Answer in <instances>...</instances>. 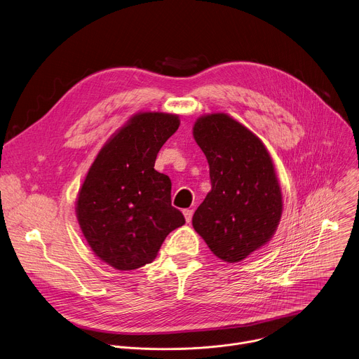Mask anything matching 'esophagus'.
Returning <instances> with one entry per match:
<instances>
[{
    "instance_id": "34e87169",
    "label": "esophagus",
    "mask_w": 359,
    "mask_h": 359,
    "mask_svg": "<svg viewBox=\"0 0 359 359\" xmlns=\"http://www.w3.org/2000/svg\"><path fill=\"white\" fill-rule=\"evenodd\" d=\"M183 215H184L186 222H190V221H191V217H193V210H190V208L183 210Z\"/></svg>"
}]
</instances>
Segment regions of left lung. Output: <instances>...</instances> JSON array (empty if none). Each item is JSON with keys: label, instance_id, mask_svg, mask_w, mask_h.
<instances>
[{"label": "left lung", "instance_id": "left-lung-1", "mask_svg": "<svg viewBox=\"0 0 359 359\" xmlns=\"http://www.w3.org/2000/svg\"><path fill=\"white\" fill-rule=\"evenodd\" d=\"M193 137L211 180L193 228L217 258L241 262L272 240L280 222L283 197L273 161L264 142L225 112L197 118Z\"/></svg>", "mask_w": 359, "mask_h": 359}]
</instances>
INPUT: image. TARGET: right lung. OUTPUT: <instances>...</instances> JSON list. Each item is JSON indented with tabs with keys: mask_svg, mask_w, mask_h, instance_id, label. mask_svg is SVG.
Segmentation results:
<instances>
[{
	"mask_svg": "<svg viewBox=\"0 0 359 359\" xmlns=\"http://www.w3.org/2000/svg\"><path fill=\"white\" fill-rule=\"evenodd\" d=\"M177 114H134L97 154L76 200L80 229L94 255L118 271L151 264L165 238L184 224L170 203V179L156 172Z\"/></svg>",
	"mask_w": 359,
	"mask_h": 359,
	"instance_id": "obj_1",
	"label": "right lung"
}]
</instances>
